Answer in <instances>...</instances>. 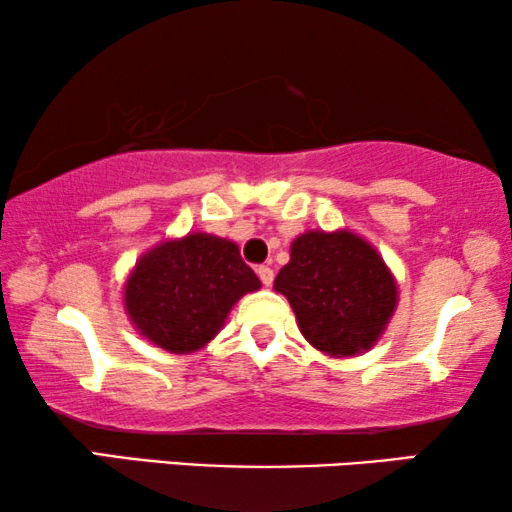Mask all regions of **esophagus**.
Returning a JSON list of instances; mask_svg holds the SVG:
<instances>
[{
    "label": "esophagus",
    "instance_id": "obj_1",
    "mask_svg": "<svg viewBox=\"0 0 512 512\" xmlns=\"http://www.w3.org/2000/svg\"><path fill=\"white\" fill-rule=\"evenodd\" d=\"M256 272H258V279H261L263 286H270L272 279H275V272H272V268H268V265H261Z\"/></svg>",
    "mask_w": 512,
    "mask_h": 512
}]
</instances>
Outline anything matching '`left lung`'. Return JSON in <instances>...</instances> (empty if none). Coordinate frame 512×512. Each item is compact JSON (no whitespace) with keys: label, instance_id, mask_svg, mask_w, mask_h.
<instances>
[{"label":"left lung","instance_id":"8db88e82","mask_svg":"<svg viewBox=\"0 0 512 512\" xmlns=\"http://www.w3.org/2000/svg\"><path fill=\"white\" fill-rule=\"evenodd\" d=\"M275 291L291 303L305 340L333 359L373 349L398 305L384 258L347 228L298 235Z\"/></svg>","mask_w":512,"mask_h":512}]
</instances>
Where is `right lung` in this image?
<instances>
[{"mask_svg":"<svg viewBox=\"0 0 512 512\" xmlns=\"http://www.w3.org/2000/svg\"><path fill=\"white\" fill-rule=\"evenodd\" d=\"M261 279L235 242L188 233L146 251L125 279L123 305L139 335L170 354L198 352Z\"/></svg>","mask_w":512,"mask_h":512,"instance_id":"obj_1","label":"right lung"}]
</instances>
